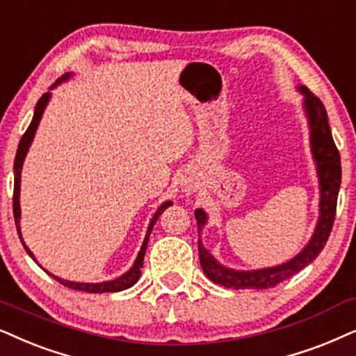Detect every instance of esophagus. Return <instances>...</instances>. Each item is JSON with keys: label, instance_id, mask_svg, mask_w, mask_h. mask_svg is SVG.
<instances>
[{"label": "esophagus", "instance_id": "34e87169", "mask_svg": "<svg viewBox=\"0 0 356 356\" xmlns=\"http://www.w3.org/2000/svg\"><path fill=\"white\" fill-rule=\"evenodd\" d=\"M181 186H183L184 191H191V189H193V184L189 183V181H183Z\"/></svg>", "mask_w": 356, "mask_h": 356}]
</instances>
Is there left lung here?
Listing matches in <instances>:
<instances>
[{
	"instance_id": "obj_1",
	"label": "left lung",
	"mask_w": 356,
	"mask_h": 356,
	"mask_svg": "<svg viewBox=\"0 0 356 356\" xmlns=\"http://www.w3.org/2000/svg\"><path fill=\"white\" fill-rule=\"evenodd\" d=\"M298 91L304 96L302 108L307 118L309 140H311L312 159L316 161L317 178H319V219L314 229V234L306 247L293 257L291 260L281 265L270 266L260 270H234L216 260L211 252L202 245L201 232L207 222V214L204 209H196L195 218L197 220V252H200L201 268L212 283L232 289H266L275 288L276 284L283 283L298 271L306 268L307 265L316 260L317 255L325 247L329 238L332 225L335 219L337 196L341 183V165L340 154L337 150L332 132L327 119V111L322 101L314 96L306 86H298Z\"/></svg>"
}]
</instances>
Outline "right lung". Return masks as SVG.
<instances>
[{"label":"right lung","instance_id":"add662e5","mask_svg":"<svg viewBox=\"0 0 356 356\" xmlns=\"http://www.w3.org/2000/svg\"><path fill=\"white\" fill-rule=\"evenodd\" d=\"M68 78H72V73H65L63 76H60L57 81L54 83L52 86L49 88V91L45 95H42V98L37 101L35 104V109H34V116H32V121L29 124V127H27V131L24 132V136L21 137V142H19V147H17V152H16V159H15V196H13V212H15V222H16V227H17V234H19V238L22 242V245H24L26 252L29 253V257L32 260H35L34 253H32L29 248H27L26 242L22 240V234H21V204H19V193H21V172H22V163H24V159L27 155V152H29V147L32 144V140H34V136H35V131L37 127H39V122L40 119H42V114L45 108H47L50 98H52V93H50V90H54L55 86L60 85V83L67 81ZM173 202L172 201H165L161 202L159 209L155 211V214L152 216L150 219V224H149V229H147V234H145V238L144 242H142V247L140 250L137 253V258L136 261H134V265L131 266V270H127L126 273L118 276L116 280H111V281H103V283H76V281H68V280H62L58 278V276H55L52 273H47L50 276H54L55 280L58 281V283H62L63 286H67V288H72V289H78V291H86V293H118V291H122V289H127L134 286L140 278L142 275V266H144V257H145V250H147V243H149V238H150V234H152V229H154V225L159 218L161 216V212H163L167 207L172 206ZM39 265V263H37ZM40 266V265H39ZM42 268V266H40Z\"/></svg>","mask_w":356,"mask_h":356}]
</instances>
